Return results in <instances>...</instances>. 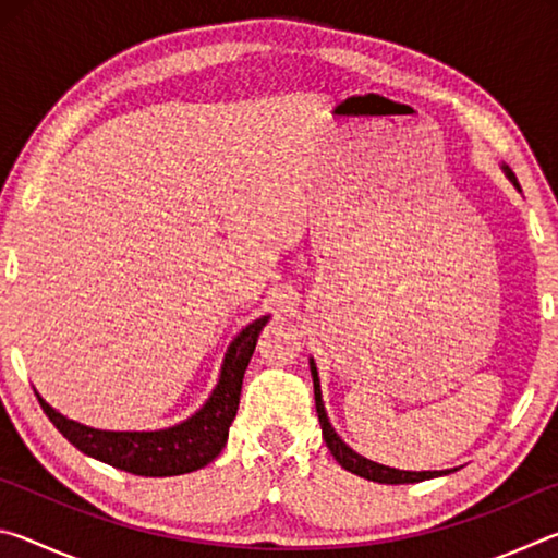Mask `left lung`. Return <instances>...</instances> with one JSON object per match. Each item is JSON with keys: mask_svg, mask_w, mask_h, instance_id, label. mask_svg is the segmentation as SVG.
Masks as SVG:
<instances>
[{"mask_svg": "<svg viewBox=\"0 0 558 558\" xmlns=\"http://www.w3.org/2000/svg\"><path fill=\"white\" fill-rule=\"evenodd\" d=\"M505 174L509 177V182H512L519 189V182L512 169L507 165H502ZM310 372H313V384H315V405H317V418H319V426H323V438L327 442L329 452H332L335 460L342 465L344 470L354 472L359 477H366V480H374V483H384V485H405V483H421V480H430V477H438V475H446L448 470H423V472H411V470H396V468H386L379 465V462L374 460H366L354 452L352 448L347 446V442L337 436V430L332 428V423L327 418V411H325V403H323V389H319V376H317V366L313 359H310Z\"/></svg>", "mask_w": 558, "mask_h": 558, "instance_id": "left-lung-1", "label": "left lung"}]
</instances>
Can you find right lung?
<instances>
[{"instance_id":"add662e5","label":"right lung","mask_w":558,"mask_h":558,"mask_svg":"<svg viewBox=\"0 0 558 558\" xmlns=\"http://www.w3.org/2000/svg\"><path fill=\"white\" fill-rule=\"evenodd\" d=\"M268 315L253 319L226 349L219 384L206 403L186 421L159 430H98L71 421L51 409L39 393V403L61 436L86 456L143 477H172L194 472L219 456L241 401L243 374L256 349Z\"/></svg>"}]
</instances>
